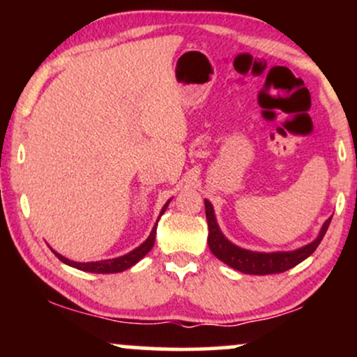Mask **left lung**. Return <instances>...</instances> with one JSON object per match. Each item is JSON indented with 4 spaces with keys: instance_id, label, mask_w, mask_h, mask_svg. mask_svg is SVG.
<instances>
[{
    "instance_id": "left-lung-1",
    "label": "left lung",
    "mask_w": 357,
    "mask_h": 357,
    "mask_svg": "<svg viewBox=\"0 0 357 357\" xmlns=\"http://www.w3.org/2000/svg\"><path fill=\"white\" fill-rule=\"evenodd\" d=\"M204 208H206V220H208V245L213 255L220 258L223 264L228 267L238 270L241 273H250V275H268V273H282L285 270L296 267V265L304 261L307 257H310L319 247L324 235H326L327 228H329L331 218L324 223L321 233L312 243L305 245V247L294 250V252H273V253H260V252H250L243 250L231 241H228L220 231L218 223H216L215 211H213L211 203L204 199Z\"/></svg>"
}]
</instances>
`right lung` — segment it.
I'll return each instance as SVG.
<instances>
[{"label": "right lung", "instance_id": "obj_1", "mask_svg": "<svg viewBox=\"0 0 357 357\" xmlns=\"http://www.w3.org/2000/svg\"><path fill=\"white\" fill-rule=\"evenodd\" d=\"M169 203V202H167ZM167 203L165 204V208H162L161 215L166 211V206ZM158 225V223H155ZM154 240H155V227L153 228V231H151L149 238H147L144 243L141 245V247H137L136 250H132L130 253H127L124 257H119V258H112V260H100V261H90V264H77V261H72L68 260V258L59 255L56 252L55 253L56 257H59V260L63 261V264L70 265V267H75L79 270H84V272H92V273H117V272H124V270L130 268L132 265H136L139 260H141L142 257L146 255L147 252H149L151 248H153L154 245Z\"/></svg>", "mask_w": 357, "mask_h": 357}]
</instances>
